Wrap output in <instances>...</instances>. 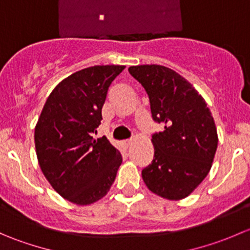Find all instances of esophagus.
<instances>
[{
  "mask_svg": "<svg viewBox=\"0 0 250 250\" xmlns=\"http://www.w3.org/2000/svg\"><path fill=\"white\" fill-rule=\"evenodd\" d=\"M132 143H133L132 140H125V141H123V145H125V147H129V146L132 145Z\"/></svg>",
  "mask_w": 250,
  "mask_h": 250,
  "instance_id": "obj_1",
  "label": "esophagus"
}]
</instances>
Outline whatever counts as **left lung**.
Returning <instances> with one entry per match:
<instances>
[{
  "instance_id": "8db88e82",
  "label": "left lung",
  "mask_w": 250,
  "mask_h": 250,
  "mask_svg": "<svg viewBox=\"0 0 250 250\" xmlns=\"http://www.w3.org/2000/svg\"><path fill=\"white\" fill-rule=\"evenodd\" d=\"M150 99L155 122L165 125L152 135L155 156L144 168V183L156 195L172 201L188 197L211 168L218 133L210 110L190 82L162 65L128 69Z\"/></svg>"
}]
</instances>
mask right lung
Segmentation results:
<instances>
[{"label":"right lung","instance_id":"right-lung-1","mask_svg":"<svg viewBox=\"0 0 250 250\" xmlns=\"http://www.w3.org/2000/svg\"><path fill=\"white\" fill-rule=\"evenodd\" d=\"M123 65H95L70 75L48 97L35 128L40 167L65 200L87 206L104 197L122 163L105 137L94 139L112 81Z\"/></svg>","mask_w":250,"mask_h":250}]
</instances>
